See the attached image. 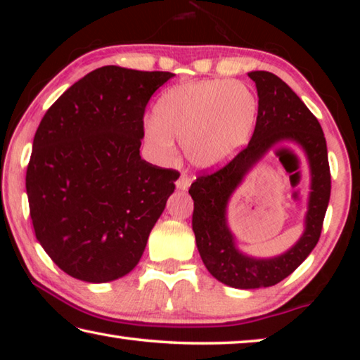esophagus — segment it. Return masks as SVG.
<instances>
[{
    "mask_svg": "<svg viewBox=\"0 0 360 360\" xmlns=\"http://www.w3.org/2000/svg\"><path fill=\"white\" fill-rule=\"evenodd\" d=\"M176 187H178L179 191H187V188L191 187V178H188L187 174H182L181 178L176 181Z\"/></svg>",
    "mask_w": 360,
    "mask_h": 360,
    "instance_id": "obj_1",
    "label": "esophagus"
}]
</instances>
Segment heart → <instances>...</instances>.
<instances>
[{
  "label": "heart",
  "instance_id": "1",
  "mask_svg": "<svg viewBox=\"0 0 360 360\" xmlns=\"http://www.w3.org/2000/svg\"><path fill=\"white\" fill-rule=\"evenodd\" d=\"M257 100L246 85L208 81L174 87L158 100L155 117L144 122V139L158 160L176 154L174 138L198 168L229 162L251 135Z\"/></svg>",
  "mask_w": 360,
  "mask_h": 360
}]
</instances>
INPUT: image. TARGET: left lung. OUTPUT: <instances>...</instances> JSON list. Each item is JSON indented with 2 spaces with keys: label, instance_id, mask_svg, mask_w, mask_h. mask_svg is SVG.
Segmentation results:
<instances>
[{
  "label": "left lung",
  "instance_id": "1",
  "mask_svg": "<svg viewBox=\"0 0 360 360\" xmlns=\"http://www.w3.org/2000/svg\"><path fill=\"white\" fill-rule=\"evenodd\" d=\"M248 76L255 82L259 95L251 141L227 165L200 174L188 188L193 200L192 229L203 264L217 281L235 289L270 288L288 278L318 245L330 200L327 144L318 119L276 75L251 71ZM284 141L300 145L310 163L312 192L305 231L288 253L278 258H249L234 246L226 225V203L248 169L268 148Z\"/></svg>",
  "mask_w": 360,
  "mask_h": 360
}]
</instances>
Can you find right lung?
<instances>
[{
    "instance_id": "add662e5",
    "label": "right lung",
    "mask_w": 360,
    "mask_h": 360,
    "mask_svg": "<svg viewBox=\"0 0 360 360\" xmlns=\"http://www.w3.org/2000/svg\"><path fill=\"white\" fill-rule=\"evenodd\" d=\"M174 75L101 66L47 109L27 195L34 235L60 270L87 283L130 273L179 173L139 155L146 106Z\"/></svg>"
}]
</instances>
